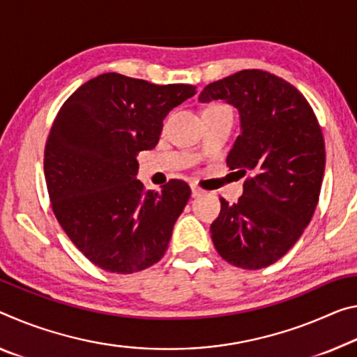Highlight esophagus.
I'll return each instance as SVG.
<instances>
[{"label": "esophagus", "mask_w": 357, "mask_h": 357, "mask_svg": "<svg viewBox=\"0 0 357 357\" xmlns=\"http://www.w3.org/2000/svg\"><path fill=\"white\" fill-rule=\"evenodd\" d=\"M190 189H192V197H200V195L205 194V190L200 189L199 185H195V184H192Z\"/></svg>", "instance_id": "34e87169"}]
</instances>
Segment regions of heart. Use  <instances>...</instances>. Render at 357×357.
<instances>
[{
  "mask_svg": "<svg viewBox=\"0 0 357 357\" xmlns=\"http://www.w3.org/2000/svg\"><path fill=\"white\" fill-rule=\"evenodd\" d=\"M213 109H230V107L227 105H222V103H214V105L206 107V111H213Z\"/></svg>",
  "mask_w": 357,
  "mask_h": 357,
  "instance_id": "obj_1",
  "label": "heart"
}]
</instances>
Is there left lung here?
Listing matches in <instances>:
<instances>
[{
  "instance_id": "obj_1",
  "label": "left lung",
  "mask_w": 357,
  "mask_h": 357,
  "mask_svg": "<svg viewBox=\"0 0 357 357\" xmlns=\"http://www.w3.org/2000/svg\"><path fill=\"white\" fill-rule=\"evenodd\" d=\"M199 100H224L238 109L241 133L227 167L250 173L238 202L220 197L214 248L235 267H268L296 245L318 205L326 167L318 119L292 84L262 70L208 84Z\"/></svg>"
}]
</instances>
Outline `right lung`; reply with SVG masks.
I'll return each mask as SVG.
<instances>
[{"label": "right lung", "mask_w": 357, "mask_h": 357, "mask_svg": "<svg viewBox=\"0 0 357 357\" xmlns=\"http://www.w3.org/2000/svg\"><path fill=\"white\" fill-rule=\"evenodd\" d=\"M195 89L105 73L60 107L44 149L50 205L68 238L97 267L128 275L165 254L190 188L169 179L160 192L146 190L135 178L137 155L154 148L163 119Z\"/></svg>", "instance_id": "1"}]
</instances>
